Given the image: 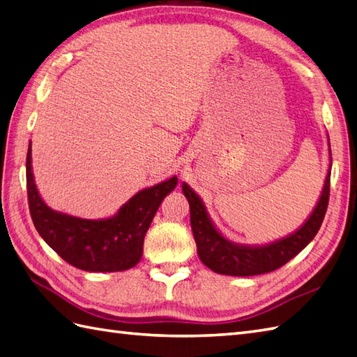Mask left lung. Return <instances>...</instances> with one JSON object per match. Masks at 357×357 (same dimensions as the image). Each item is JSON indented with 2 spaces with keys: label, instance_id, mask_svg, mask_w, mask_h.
<instances>
[{
  "label": "left lung",
  "instance_id": "left-lung-1",
  "mask_svg": "<svg viewBox=\"0 0 357 357\" xmlns=\"http://www.w3.org/2000/svg\"><path fill=\"white\" fill-rule=\"evenodd\" d=\"M330 174L331 165L321 199L305 225L286 238L267 245H259V248L238 245L225 240L213 227L199 195L183 183V194L189 202V208H191V226L202 263L213 272L232 276H252L273 272L289 263L319 231L330 199Z\"/></svg>",
  "mask_w": 357,
  "mask_h": 357
}]
</instances>
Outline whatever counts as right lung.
Listing matches in <instances>:
<instances>
[{
    "label": "right lung",
    "instance_id": "add662e5",
    "mask_svg": "<svg viewBox=\"0 0 357 357\" xmlns=\"http://www.w3.org/2000/svg\"><path fill=\"white\" fill-rule=\"evenodd\" d=\"M30 160L29 145L26 178L30 215L38 234L62 259L85 272H122L139 263L149 225L162 200L177 186V177L137 192L113 218L84 220L54 212L43 202Z\"/></svg>",
    "mask_w": 357,
    "mask_h": 357
}]
</instances>
